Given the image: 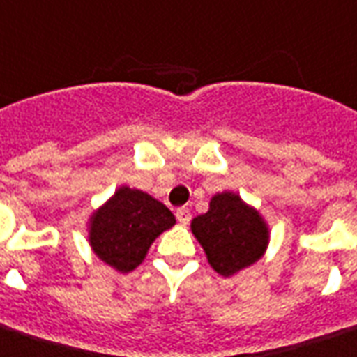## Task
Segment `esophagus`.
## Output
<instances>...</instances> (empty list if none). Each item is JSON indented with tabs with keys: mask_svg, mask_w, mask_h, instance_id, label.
<instances>
[{
	"mask_svg": "<svg viewBox=\"0 0 357 357\" xmlns=\"http://www.w3.org/2000/svg\"><path fill=\"white\" fill-rule=\"evenodd\" d=\"M176 219H178L181 225H189L190 221V211L187 208H179L176 209Z\"/></svg>",
	"mask_w": 357,
	"mask_h": 357,
	"instance_id": "1",
	"label": "esophagus"
}]
</instances>
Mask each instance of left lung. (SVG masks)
<instances>
[{
    "instance_id": "1",
    "label": "left lung",
    "mask_w": 357,
    "mask_h": 357,
    "mask_svg": "<svg viewBox=\"0 0 357 357\" xmlns=\"http://www.w3.org/2000/svg\"><path fill=\"white\" fill-rule=\"evenodd\" d=\"M209 266L222 277L236 275L264 257L269 228L257 209L239 195L225 190L209 200V209L190 222Z\"/></svg>"
}]
</instances>
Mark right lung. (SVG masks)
Instances as JSON below:
<instances>
[{
	"instance_id": "1",
	"label": "right lung",
	"mask_w": 357,
	"mask_h": 357,
	"mask_svg": "<svg viewBox=\"0 0 357 357\" xmlns=\"http://www.w3.org/2000/svg\"><path fill=\"white\" fill-rule=\"evenodd\" d=\"M174 225L176 217L165 204L121 185L89 217L88 239L102 262L129 273L142 264L155 239Z\"/></svg>"
}]
</instances>
